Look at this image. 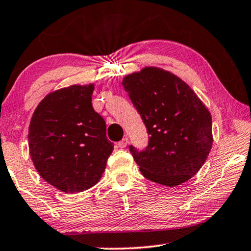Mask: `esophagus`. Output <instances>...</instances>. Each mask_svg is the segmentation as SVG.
Here are the masks:
<instances>
[{"label":"esophagus","instance_id":"34e87169","mask_svg":"<svg viewBox=\"0 0 251 251\" xmlns=\"http://www.w3.org/2000/svg\"><path fill=\"white\" fill-rule=\"evenodd\" d=\"M126 145H128V138H123L121 142L118 143V146L120 147V149H125Z\"/></svg>","mask_w":251,"mask_h":251}]
</instances>
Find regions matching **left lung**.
Masks as SVG:
<instances>
[{"label": "left lung", "mask_w": 251, "mask_h": 251, "mask_svg": "<svg viewBox=\"0 0 251 251\" xmlns=\"http://www.w3.org/2000/svg\"><path fill=\"white\" fill-rule=\"evenodd\" d=\"M122 85L150 135L145 151L130 146L143 176L168 187L191 179L214 142L207 106L186 82L160 67L146 66L126 75Z\"/></svg>", "instance_id": "1"}]
</instances>
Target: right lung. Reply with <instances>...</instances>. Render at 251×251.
<instances>
[{
  "instance_id": "add662e5",
  "label": "right lung",
  "mask_w": 251,
  "mask_h": 251,
  "mask_svg": "<svg viewBox=\"0 0 251 251\" xmlns=\"http://www.w3.org/2000/svg\"><path fill=\"white\" fill-rule=\"evenodd\" d=\"M94 83L73 84L48 94L30 119L28 147L34 167L64 193L95 186L114 149L104 119L91 104Z\"/></svg>"
}]
</instances>
